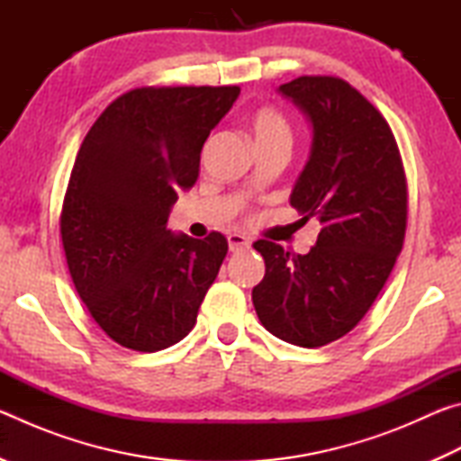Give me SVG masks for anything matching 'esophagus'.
I'll use <instances>...</instances> for the list:
<instances>
[{
    "instance_id": "34e87169",
    "label": "esophagus",
    "mask_w": 461,
    "mask_h": 461,
    "mask_svg": "<svg viewBox=\"0 0 461 461\" xmlns=\"http://www.w3.org/2000/svg\"><path fill=\"white\" fill-rule=\"evenodd\" d=\"M228 244H230V252H241V249L249 248V240L246 236H241V233H230Z\"/></svg>"
}]
</instances>
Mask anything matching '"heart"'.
Listing matches in <instances>:
<instances>
[{
	"label": "heart",
	"instance_id": "heart-1",
	"mask_svg": "<svg viewBox=\"0 0 461 461\" xmlns=\"http://www.w3.org/2000/svg\"><path fill=\"white\" fill-rule=\"evenodd\" d=\"M252 134L256 144L276 142V140H291V128L285 115L275 107H260L252 120Z\"/></svg>",
	"mask_w": 461,
	"mask_h": 461
}]
</instances>
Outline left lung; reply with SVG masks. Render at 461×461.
Returning a JSON list of instances; mask_svg holds the SVG:
<instances>
[{
	"instance_id": "left-lung-1",
	"label": "left lung",
	"mask_w": 461,
	"mask_h": 461,
	"mask_svg": "<svg viewBox=\"0 0 461 461\" xmlns=\"http://www.w3.org/2000/svg\"><path fill=\"white\" fill-rule=\"evenodd\" d=\"M278 91L313 123L291 205L321 231L303 256L256 241L267 275L252 301L278 339L321 348L362 321L393 272L407 231V176L393 130L349 83L299 77Z\"/></svg>"
}]
</instances>
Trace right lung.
<instances>
[{"label": "right lung", "instance_id": "right-lung-1", "mask_svg": "<svg viewBox=\"0 0 461 461\" xmlns=\"http://www.w3.org/2000/svg\"><path fill=\"white\" fill-rule=\"evenodd\" d=\"M238 95L236 85L131 89L83 140L62 203V248L85 307L123 348L181 341L220 272L225 236H175L167 221Z\"/></svg>", "mask_w": 461, "mask_h": 461}]
</instances>
